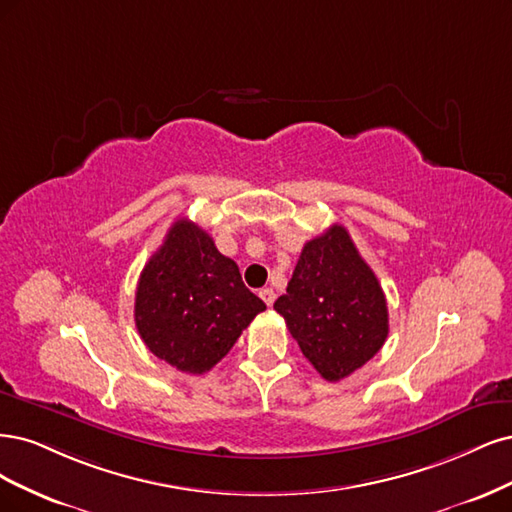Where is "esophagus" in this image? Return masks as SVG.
<instances>
[{
    "instance_id": "1",
    "label": "esophagus",
    "mask_w": 512,
    "mask_h": 512,
    "mask_svg": "<svg viewBox=\"0 0 512 512\" xmlns=\"http://www.w3.org/2000/svg\"><path fill=\"white\" fill-rule=\"evenodd\" d=\"M259 298L266 302L268 306H272L274 304V300H276V293H274V289H270V287H266V289H259Z\"/></svg>"
}]
</instances>
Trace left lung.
<instances>
[{
    "instance_id": "left-lung-1",
    "label": "left lung",
    "mask_w": 512,
    "mask_h": 512,
    "mask_svg": "<svg viewBox=\"0 0 512 512\" xmlns=\"http://www.w3.org/2000/svg\"><path fill=\"white\" fill-rule=\"evenodd\" d=\"M274 310L329 383L364 366L389 334L381 283L342 225L304 244L287 293L274 302Z\"/></svg>"
}]
</instances>
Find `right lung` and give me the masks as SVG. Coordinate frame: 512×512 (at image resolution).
Wrapping results in <instances>:
<instances>
[{
	"mask_svg": "<svg viewBox=\"0 0 512 512\" xmlns=\"http://www.w3.org/2000/svg\"><path fill=\"white\" fill-rule=\"evenodd\" d=\"M266 310L200 225L178 219L144 266L136 289V327L155 357L204 374L229 353L242 329Z\"/></svg>",
	"mask_w": 512,
	"mask_h": 512,
	"instance_id": "1",
	"label": "right lung"
}]
</instances>
